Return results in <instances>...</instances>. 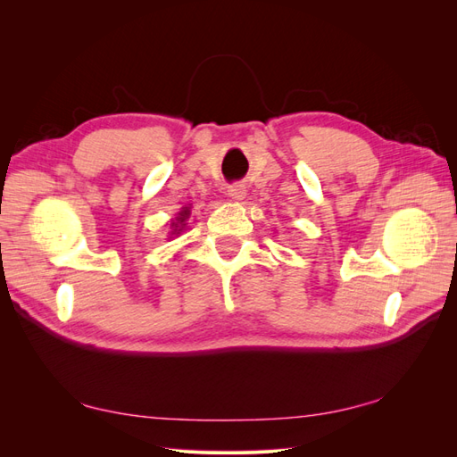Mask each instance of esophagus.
Returning a JSON list of instances; mask_svg holds the SVG:
<instances>
[{
    "instance_id": "obj_1",
    "label": "esophagus",
    "mask_w": 457,
    "mask_h": 457,
    "mask_svg": "<svg viewBox=\"0 0 457 457\" xmlns=\"http://www.w3.org/2000/svg\"><path fill=\"white\" fill-rule=\"evenodd\" d=\"M227 192H228V196H230L232 200H244V198H245V195H247L245 185H242V183H234V185H230Z\"/></svg>"
}]
</instances>
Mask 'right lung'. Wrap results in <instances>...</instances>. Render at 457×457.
I'll return each instance as SVG.
<instances>
[{
	"mask_svg": "<svg viewBox=\"0 0 457 457\" xmlns=\"http://www.w3.org/2000/svg\"><path fill=\"white\" fill-rule=\"evenodd\" d=\"M188 215H190V207H183L181 212H179V215L175 217V220L171 223V234H179L183 230V227H185V220L188 219Z\"/></svg>",
	"mask_w": 457,
	"mask_h": 457,
	"instance_id": "right-lung-1",
	"label": "right lung"
}]
</instances>
